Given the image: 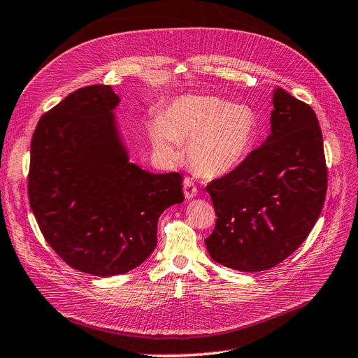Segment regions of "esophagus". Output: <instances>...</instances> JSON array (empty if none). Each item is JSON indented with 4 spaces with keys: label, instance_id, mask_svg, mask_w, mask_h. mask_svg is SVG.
I'll return each instance as SVG.
<instances>
[{
    "label": "esophagus",
    "instance_id": "1",
    "mask_svg": "<svg viewBox=\"0 0 358 358\" xmlns=\"http://www.w3.org/2000/svg\"><path fill=\"white\" fill-rule=\"evenodd\" d=\"M196 193H198V187L194 186L193 180L189 177L184 178V196H186L187 199H192V198H194Z\"/></svg>",
    "mask_w": 358,
    "mask_h": 358
}]
</instances>
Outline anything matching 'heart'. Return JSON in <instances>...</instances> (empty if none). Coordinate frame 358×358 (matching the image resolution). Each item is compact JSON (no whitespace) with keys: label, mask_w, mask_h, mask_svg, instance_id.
I'll return each mask as SVG.
<instances>
[{"label":"heart","mask_w":358,"mask_h":358,"mask_svg":"<svg viewBox=\"0 0 358 358\" xmlns=\"http://www.w3.org/2000/svg\"><path fill=\"white\" fill-rule=\"evenodd\" d=\"M148 138L168 160L180 156L178 141H189L187 157L203 177H220L248 157L257 140L259 119L247 106L202 95H181L147 124Z\"/></svg>","instance_id":"b5f03b06"}]
</instances>
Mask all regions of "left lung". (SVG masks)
Instances as JSON below:
<instances>
[{
  "label": "left lung",
  "instance_id": "left-lung-1",
  "mask_svg": "<svg viewBox=\"0 0 358 358\" xmlns=\"http://www.w3.org/2000/svg\"><path fill=\"white\" fill-rule=\"evenodd\" d=\"M272 103L264 143L206 186L218 217L206 250L214 262L241 272L268 271L294 252L326 199L327 168L314 110L281 87Z\"/></svg>",
  "mask_w": 358,
  "mask_h": 358
}]
</instances>
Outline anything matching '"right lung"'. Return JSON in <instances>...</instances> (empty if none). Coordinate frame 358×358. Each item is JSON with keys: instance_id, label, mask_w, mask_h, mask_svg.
<instances>
[{"instance_id": "obj_1", "label": "right lung", "mask_w": 358, "mask_h": 358, "mask_svg": "<svg viewBox=\"0 0 358 358\" xmlns=\"http://www.w3.org/2000/svg\"><path fill=\"white\" fill-rule=\"evenodd\" d=\"M119 102L111 86L78 89L44 114L31 141L28 194L41 234L65 263L95 276L140 266L156 248L160 214L184 201L177 172L129 160Z\"/></svg>"}]
</instances>
